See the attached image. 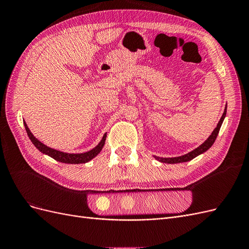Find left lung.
Here are the masks:
<instances>
[{
  "mask_svg": "<svg viewBox=\"0 0 249 249\" xmlns=\"http://www.w3.org/2000/svg\"><path fill=\"white\" fill-rule=\"evenodd\" d=\"M227 108H228V106H225L223 114H222V116H221V118H220V120H219V123H218L217 126L215 127V130L212 132V134L210 135V137H209L205 142H203L200 146H198L197 148H195L194 150H192V152L188 153V154H186V155H184V156H180V157H176V158H160V157H156V156H155L156 159H157L158 161L162 162V163H167V164L183 163V162L190 161V160L194 159L195 157H197L198 155L207 152V150H208L211 146L213 145V143L215 142V140H216V138H217V135H218V133H219L221 124H222V123H223V119H224L225 115H227Z\"/></svg>",
  "mask_w": 249,
  "mask_h": 249,
  "instance_id": "8db88e82",
  "label": "left lung"
}]
</instances>
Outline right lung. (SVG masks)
<instances>
[{
  "mask_svg": "<svg viewBox=\"0 0 249 249\" xmlns=\"http://www.w3.org/2000/svg\"><path fill=\"white\" fill-rule=\"evenodd\" d=\"M24 124H25L26 131H27V134H28L30 140L32 141V143L36 146L37 149H39L41 153L52 157L53 159H55V160H57L59 162H62V163H67V164L87 163L91 159H93V158L99 155L101 150L103 149V147L105 145V141H106V137H107V134H105L99 144H97L94 148H92L91 150H89V152H87V153H84V154H67V153L60 152V150L51 148L47 145H44L43 143H41L39 140H37L33 136V134L30 132L27 124L24 123Z\"/></svg>",
  "mask_w": 249,
  "mask_h": 249,
  "instance_id": "right-lung-1",
  "label": "right lung"
}]
</instances>
